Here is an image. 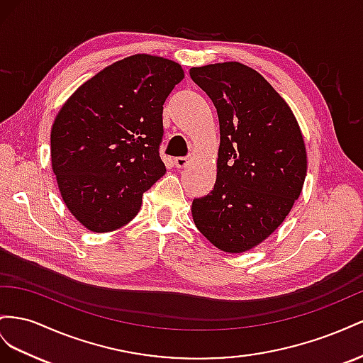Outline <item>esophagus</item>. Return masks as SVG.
<instances>
[{"label":"esophagus","instance_id":"1","mask_svg":"<svg viewBox=\"0 0 363 363\" xmlns=\"http://www.w3.org/2000/svg\"><path fill=\"white\" fill-rule=\"evenodd\" d=\"M189 164V157H178V158H174V165L178 169H182V167H185V165Z\"/></svg>","mask_w":363,"mask_h":363}]
</instances>
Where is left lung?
I'll list each match as a JSON object with an SVG mask.
<instances>
[{"mask_svg":"<svg viewBox=\"0 0 363 363\" xmlns=\"http://www.w3.org/2000/svg\"><path fill=\"white\" fill-rule=\"evenodd\" d=\"M219 116L217 179L193 199V220L216 247L245 252L271 235L303 190L307 155L287 103L239 62L190 69Z\"/></svg>","mask_w":363,"mask_h":363,"instance_id":"left-lung-1","label":"left lung"}]
</instances>
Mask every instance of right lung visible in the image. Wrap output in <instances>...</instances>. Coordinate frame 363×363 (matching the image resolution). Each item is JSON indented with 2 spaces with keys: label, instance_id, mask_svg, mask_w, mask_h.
Segmentation results:
<instances>
[{
  "label": "right lung",
  "instance_id": "obj_1",
  "mask_svg": "<svg viewBox=\"0 0 363 363\" xmlns=\"http://www.w3.org/2000/svg\"><path fill=\"white\" fill-rule=\"evenodd\" d=\"M182 79L176 62L135 55L85 82L59 111L51 164L62 199L88 230L129 223L165 173L162 105Z\"/></svg>",
  "mask_w": 363,
  "mask_h": 363
}]
</instances>
